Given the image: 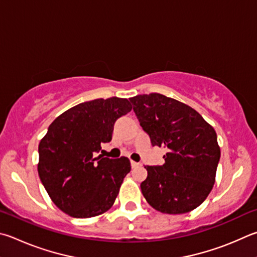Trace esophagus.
Masks as SVG:
<instances>
[{
	"mask_svg": "<svg viewBox=\"0 0 257 257\" xmlns=\"http://www.w3.org/2000/svg\"><path fill=\"white\" fill-rule=\"evenodd\" d=\"M130 164H132V167H136V166H138V165H139L138 163L134 162V161H130Z\"/></svg>",
	"mask_w": 257,
	"mask_h": 257,
	"instance_id": "obj_1",
	"label": "esophagus"
}]
</instances>
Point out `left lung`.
Segmentation results:
<instances>
[{
  "label": "left lung",
  "mask_w": 257,
  "mask_h": 257,
  "mask_svg": "<svg viewBox=\"0 0 257 257\" xmlns=\"http://www.w3.org/2000/svg\"><path fill=\"white\" fill-rule=\"evenodd\" d=\"M130 102L153 146L167 151L162 166H145V199L163 213L192 211L216 182L220 147L213 127L190 105L160 93L136 95Z\"/></svg>",
  "instance_id": "8db88e82"
}]
</instances>
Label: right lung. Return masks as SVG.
<instances>
[{
  "label": "right lung",
  "instance_id": "1",
  "mask_svg": "<svg viewBox=\"0 0 257 257\" xmlns=\"http://www.w3.org/2000/svg\"><path fill=\"white\" fill-rule=\"evenodd\" d=\"M133 109L112 96L80 103L50 123L39 143L38 174L56 207L74 218H91L113 206L132 166L127 157L99 155L112 139L116 119Z\"/></svg>",
  "mask_w": 257,
  "mask_h": 257
}]
</instances>
